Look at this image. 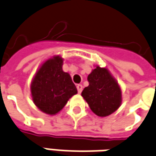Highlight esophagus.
<instances>
[{"label":"esophagus","instance_id":"34e87169","mask_svg":"<svg viewBox=\"0 0 156 156\" xmlns=\"http://www.w3.org/2000/svg\"><path fill=\"white\" fill-rule=\"evenodd\" d=\"M77 89H78V93H81L82 90H83V85H81V84H78V85H77Z\"/></svg>","mask_w":156,"mask_h":156}]
</instances>
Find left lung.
<instances>
[{
    "mask_svg": "<svg viewBox=\"0 0 156 156\" xmlns=\"http://www.w3.org/2000/svg\"><path fill=\"white\" fill-rule=\"evenodd\" d=\"M88 81L89 86L83 90L82 96L94 114L106 116L119 108L121 89L106 68L96 67L88 76Z\"/></svg>",
    "mask_w": 156,
    "mask_h": 156,
    "instance_id": "obj_1",
    "label": "left lung"
}]
</instances>
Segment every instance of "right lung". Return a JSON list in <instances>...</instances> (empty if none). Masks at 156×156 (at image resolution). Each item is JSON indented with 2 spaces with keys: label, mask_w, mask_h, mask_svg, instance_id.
Instances as JSON below:
<instances>
[{
  "label": "right lung",
  "mask_w": 156,
  "mask_h": 156,
  "mask_svg": "<svg viewBox=\"0 0 156 156\" xmlns=\"http://www.w3.org/2000/svg\"><path fill=\"white\" fill-rule=\"evenodd\" d=\"M59 55L47 60L38 70L31 83L33 101L41 112L50 115L59 112L78 93L71 76L62 70Z\"/></svg>",
  "instance_id": "add662e5"
}]
</instances>
